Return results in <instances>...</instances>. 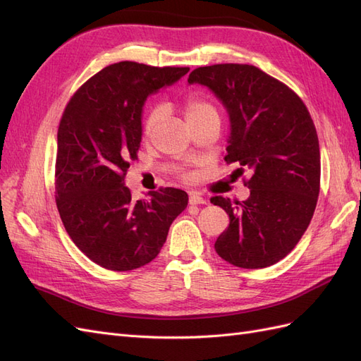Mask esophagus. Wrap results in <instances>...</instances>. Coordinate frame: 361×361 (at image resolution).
I'll return each instance as SVG.
<instances>
[{
    "label": "esophagus",
    "instance_id": "1",
    "mask_svg": "<svg viewBox=\"0 0 361 361\" xmlns=\"http://www.w3.org/2000/svg\"><path fill=\"white\" fill-rule=\"evenodd\" d=\"M188 202H190V204H202V203H206V200L202 197V195H199L197 192H191Z\"/></svg>",
    "mask_w": 361,
    "mask_h": 361
}]
</instances>
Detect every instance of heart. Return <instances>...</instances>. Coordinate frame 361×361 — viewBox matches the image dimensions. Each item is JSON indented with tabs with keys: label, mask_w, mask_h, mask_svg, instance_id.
I'll return each instance as SVG.
<instances>
[{
	"label": "heart",
	"mask_w": 361,
	"mask_h": 361,
	"mask_svg": "<svg viewBox=\"0 0 361 361\" xmlns=\"http://www.w3.org/2000/svg\"><path fill=\"white\" fill-rule=\"evenodd\" d=\"M185 114H187V118L190 123L197 122V120L209 117V116H218L215 106L207 101H204L200 96L190 97L187 104H185ZM161 116H162V110L159 106L154 108V110L150 111V114L147 116L146 122H145V134L146 135H149L152 130L155 129V126L159 123Z\"/></svg>",
	"instance_id": "obj_1"
}]
</instances>
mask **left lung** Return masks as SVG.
I'll return each instance as SVG.
<instances>
[{
	"instance_id": "left-lung-1",
	"label": "left lung",
	"mask_w": 361,
	"mask_h": 361,
	"mask_svg": "<svg viewBox=\"0 0 361 361\" xmlns=\"http://www.w3.org/2000/svg\"><path fill=\"white\" fill-rule=\"evenodd\" d=\"M220 101L231 120L226 162L250 170V197L211 203L228 215L215 251L239 268L257 269L288 256L309 227L319 195L321 154L313 120L288 85L250 64H214L190 73Z\"/></svg>"
}]
</instances>
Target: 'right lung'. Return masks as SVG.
I'll list each match as a JSON object with an SVG mask.
<instances>
[{"label": "right lung", "mask_w": 361, "mask_h": 361, "mask_svg": "<svg viewBox=\"0 0 361 361\" xmlns=\"http://www.w3.org/2000/svg\"><path fill=\"white\" fill-rule=\"evenodd\" d=\"M188 71L114 63L92 76L63 113L57 207L75 245L102 268L129 271L154 260L174 218L188 204V194L178 188H161L147 192L146 200H134L125 185L143 135L146 99Z\"/></svg>", "instance_id": "1"}]
</instances>
